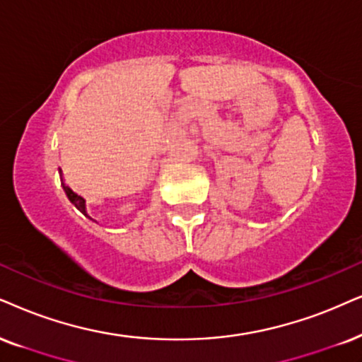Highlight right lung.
I'll return each mask as SVG.
<instances>
[{
	"label": "right lung",
	"instance_id": "right-lung-1",
	"mask_svg": "<svg viewBox=\"0 0 362 362\" xmlns=\"http://www.w3.org/2000/svg\"><path fill=\"white\" fill-rule=\"evenodd\" d=\"M62 187H63V190H65V194H66V197H68V200H70V202L75 205L76 209L80 210L81 214L85 215V217H88V218H91L90 215H88V212H86V202H85V199L83 197H80L78 194H75V192H73L70 187H68L65 182H63V178H62ZM91 221H93V218H91Z\"/></svg>",
	"mask_w": 362,
	"mask_h": 362
}]
</instances>
